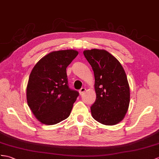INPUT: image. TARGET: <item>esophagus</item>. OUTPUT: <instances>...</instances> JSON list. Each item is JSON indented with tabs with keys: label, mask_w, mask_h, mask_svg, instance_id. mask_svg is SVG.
I'll return each instance as SVG.
<instances>
[{
	"label": "esophagus",
	"mask_w": 159,
	"mask_h": 159,
	"mask_svg": "<svg viewBox=\"0 0 159 159\" xmlns=\"http://www.w3.org/2000/svg\"><path fill=\"white\" fill-rule=\"evenodd\" d=\"M85 91H86V88H81L80 90H79L80 94H82Z\"/></svg>",
	"instance_id": "34e87169"
}]
</instances>
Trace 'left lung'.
Returning <instances> with one entry per match:
<instances>
[{"instance_id": "1", "label": "left lung", "mask_w": 159, "mask_h": 159, "mask_svg": "<svg viewBox=\"0 0 159 159\" xmlns=\"http://www.w3.org/2000/svg\"><path fill=\"white\" fill-rule=\"evenodd\" d=\"M95 78L96 99L91 106L96 121L103 125L117 124L128 109L130 92L125 72L115 57L105 50H84Z\"/></svg>"}]
</instances>
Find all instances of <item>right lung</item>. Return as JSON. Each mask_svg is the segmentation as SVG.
<instances>
[{"instance_id":"add662e5","label":"right lung","mask_w":159,"mask_h":159,"mask_svg":"<svg viewBox=\"0 0 159 159\" xmlns=\"http://www.w3.org/2000/svg\"><path fill=\"white\" fill-rule=\"evenodd\" d=\"M78 55L75 50L53 51L38 62L27 86V101L37 119L55 125L67 119L79 92L70 89L66 69Z\"/></svg>"}]
</instances>
